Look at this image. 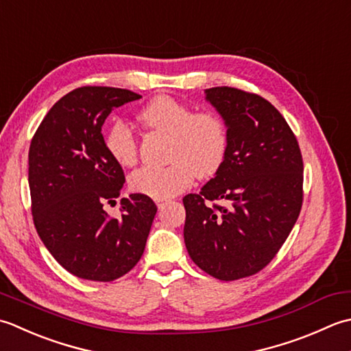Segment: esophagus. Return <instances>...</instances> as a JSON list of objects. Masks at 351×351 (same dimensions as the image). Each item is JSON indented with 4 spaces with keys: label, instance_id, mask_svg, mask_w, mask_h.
I'll list each match as a JSON object with an SVG mask.
<instances>
[{
    "label": "esophagus",
    "instance_id": "34e87169",
    "mask_svg": "<svg viewBox=\"0 0 351 351\" xmlns=\"http://www.w3.org/2000/svg\"><path fill=\"white\" fill-rule=\"evenodd\" d=\"M156 204H157V207H159V209H162V207L165 206V202H163V199H157Z\"/></svg>",
    "mask_w": 351,
    "mask_h": 351
}]
</instances>
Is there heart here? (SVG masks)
<instances>
[{
  "label": "heart",
  "instance_id": "b5f03b06",
  "mask_svg": "<svg viewBox=\"0 0 351 351\" xmlns=\"http://www.w3.org/2000/svg\"><path fill=\"white\" fill-rule=\"evenodd\" d=\"M138 121L153 130L171 136L167 167L144 165L128 177L136 194L167 199L182 194L202 178L215 176L228 153V130L224 118L213 110L195 112L180 99L159 95L144 106ZM106 148L112 159L123 167L138 159V139L123 121H115L106 132Z\"/></svg>",
  "mask_w": 351,
  "mask_h": 351
}]
</instances>
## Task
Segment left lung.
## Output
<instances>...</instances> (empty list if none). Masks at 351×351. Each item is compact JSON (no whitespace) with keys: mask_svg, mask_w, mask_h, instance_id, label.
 I'll use <instances>...</instances> for the list:
<instances>
[{"mask_svg":"<svg viewBox=\"0 0 351 351\" xmlns=\"http://www.w3.org/2000/svg\"><path fill=\"white\" fill-rule=\"evenodd\" d=\"M228 130L224 165L183 198L184 244L204 273L232 282L259 273L285 244L303 204V157L268 99L228 86L206 89Z\"/></svg>","mask_w":351,"mask_h":351,"instance_id":"left-lung-1","label":"left lung"}]
</instances>
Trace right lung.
Returning a JSON list of instances; mask_svg holds the SVG:
<instances>
[{"label": "right lung", "mask_w": 351, "mask_h": 351, "mask_svg": "<svg viewBox=\"0 0 351 351\" xmlns=\"http://www.w3.org/2000/svg\"><path fill=\"white\" fill-rule=\"evenodd\" d=\"M141 95L109 86H83L62 97L42 119L28 152L33 223L48 252L84 280L112 282L127 274L145 250L157 207L149 197L121 199L124 171L106 148L109 113Z\"/></svg>", "instance_id": "add662e5"}]
</instances>
